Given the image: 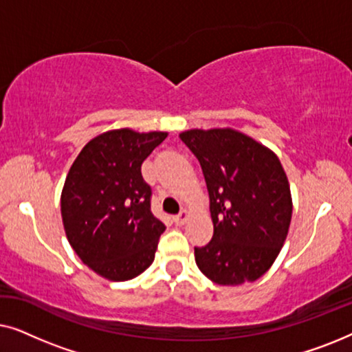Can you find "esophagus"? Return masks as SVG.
<instances>
[{
    "label": "esophagus",
    "mask_w": 352,
    "mask_h": 352,
    "mask_svg": "<svg viewBox=\"0 0 352 352\" xmlns=\"http://www.w3.org/2000/svg\"><path fill=\"white\" fill-rule=\"evenodd\" d=\"M187 219H189V211L181 210V213L175 216V224L176 226H184Z\"/></svg>",
    "instance_id": "esophagus-1"
}]
</instances>
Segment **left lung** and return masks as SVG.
I'll return each instance as SVG.
<instances>
[{
  "label": "left lung",
  "instance_id": "1",
  "mask_svg": "<svg viewBox=\"0 0 352 352\" xmlns=\"http://www.w3.org/2000/svg\"><path fill=\"white\" fill-rule=\"evenodd\" d=\"M181 141L199 158L210 195L213 239L195 248V263L218 285L264 276L290 229L287 173L271 148L234 128L187 129Z\"/></svg>",
  "mask_w": 352,
  "mask_h": 352
}]
</instances>
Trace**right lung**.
Instances as JSON below:
<instances>
[{
  "label": "right lung",
  "mask_w": 352,
  "mask_h": 352,
  "mask_svg": "<svg viewBox=\"0 0 352 352\" xmlns=\"http://www.w3.org/2000/svg\"><path fill=\"white\" fill-rule=\"evenodd\" d=\"M166 131L110 129L91 139L72 163L60 214L72 248L86 266L112 282L138 277L153 263L165 224L151 211L141 165Z\"/></svg>",
  "instance_id": "right-lung-1"
}]
</instances>
